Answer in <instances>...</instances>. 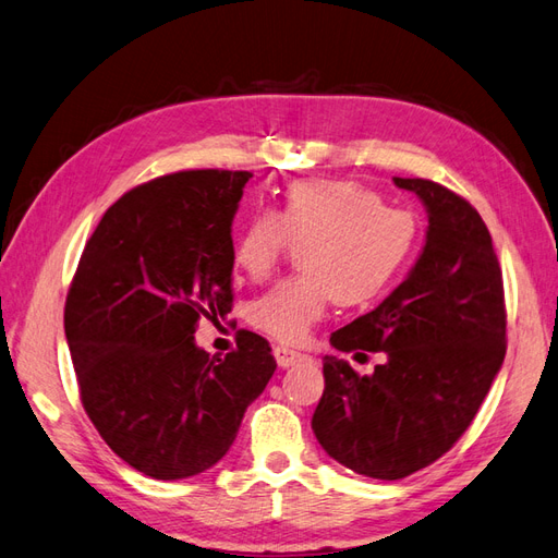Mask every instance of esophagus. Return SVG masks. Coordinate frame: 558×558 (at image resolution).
<instances>
[{"label": "esophagus", "instance_id": "1", "mask_svg": "<svg viewBox=\"0 0 558 558\" xmlns=\"http://www.w3.org/2000/svg\"><path fill=\"white\" fill-rule=\"evenodd\" d=\"M274 355H276V361H278L280 367H292V365H296V363L308 361L306 353L296 351V349H292V347H284V344L276 347V349H274Z\"/></svg>", "mask_w": 558, "mask_h": 558}]
</instances>
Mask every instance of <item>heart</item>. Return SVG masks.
<instances>
[{
  "instance_id": "1",
  "label": "heart",
  "mask_w": 558,
  "mask_h": 558,
  "mask_svg": "<svg viewBox=\"0 0 558 558\" xmlns=\"http://www.w3.org/2000/svg\"><path fill=\"white\" fill-rule=\"evenodd\" d=\"M417 219L387 207L355 181L304 179L284 191L280 205L256 211L235 238V264L254 280L278 266L290 242L299 245L302 274L274 284L250 304V320L280 341H302L335 299L373 302L415 252Z\"/></svg>"
}]
</instances>
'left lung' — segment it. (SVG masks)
Segmentation results:
<instances>
[{"instance_id": "left-lung-1", "label": "left lung", "mask_w": 558, "mask_h": 558, "mask_svg": "<svg viewBox=\"0 0 558 558\" xmlns=\"http://www.w3.org/2000/svg\"><path fill=\"white\" fill-rule=\"evenodd\" d=\"M393 183L426 207L424 250L375 311L330 337L337 351H381L387 361L359 375L325 355L311 420L332 460L381 481L415 474L454 446L507 353L502 270L481 214L436 181Z\"/></svg>"}]
</instances>
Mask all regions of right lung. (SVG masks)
I'll return each instance as SVG.
<instances>
[{
    "instance_id": "add662e5",
    "label": "right lung",
    "mask_w": 558,
    "mask_h": 558,
    "mask_svg": "<svg viewBox=\"0 0 558 558\" xmlns=\"http://www.w3.org/2000/svg\"><path fill=\"white\" fill-rule=\"evenodd\" d=\"M250 171L157 177L108 207L65 299L82 405L141 474L179 481L217 464L276 373L268 341L238 332L223 359L197 349L199 318L233 306L231 226Z\"/></svg>"
}]
</instances>
